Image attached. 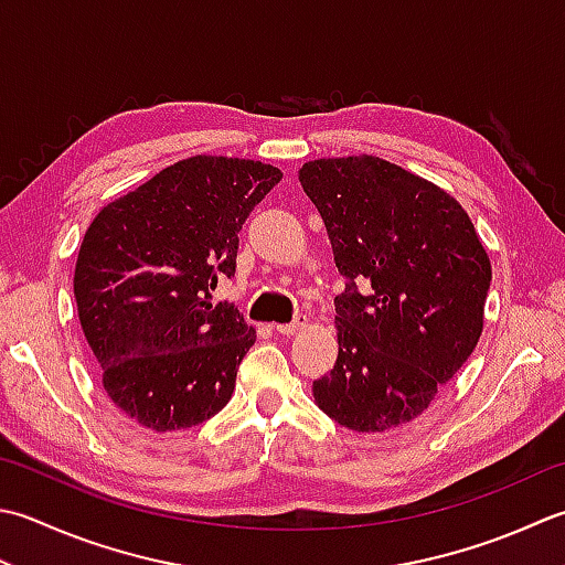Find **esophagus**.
<instances>
[{
  "mask_svg": "<svg viewBox=\"0 0 565 565\" xmlns=\"http://www.w3.org/2000/svg\"><path fill=\"white\" fill-rule=\"evenodd\" d=\"M308 326V320H306V316H296V320L294 323H276L274 326V330L279 335H296V333H301V330Z\"/></svg>",
  "mask_w": 565,
  "mask_h": 565,
  "instance_id": "34e87169",
  "label": "esophagus"
}]
</instances>
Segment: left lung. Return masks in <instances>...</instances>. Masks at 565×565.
Wrapping results in <instances>:
<instances>
[{
	"label": "left lung",
	"instance_id": "left-lung-1",
	"mask_svg": "<svg viewBox=\"0 0 565 565\" xmlns=\"http://www.w3.org/2000/svg\"><path fill=\"white\" fill-rule=\"evenodd\" d=\"M323 217L345 294L338 360L313 382L323 414L360 434L422 416L482 335L492 264L462 205L380 157L316 159L298 171ZM373 291L362 297L356 284Z\"/></svg>",
	"mask_w": 565,
	"mask_h": 565
}]
</instances>
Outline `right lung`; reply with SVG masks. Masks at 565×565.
Returning a JSON list of instances; mask_svg holds the SVG:
<instances>
[{
    "instance_id": "add662e5",
    "label": "right lung",
    "mask_w": 565,
    "mask_h": 565,
    "mask_svg": "<svg viewBox=\"0 0 565 565\" xmlns=\"http://www.w3.org/2000/svg\"><path fill=\"white\" fill-rule=\"evenodd\" d=\"M271 163L191 157L107 203L77 252V316L103 386L129 418L181 430L223 408L257 340L232 303L239 230L281 181Z\"/></svg>"
}]
</instances>
